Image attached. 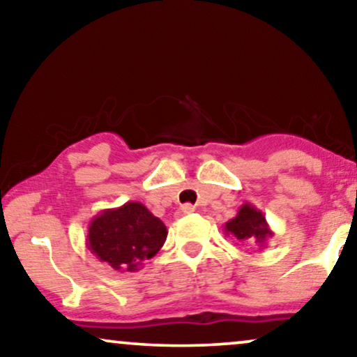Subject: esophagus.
I'll list each match as a JSON object with an SVG mask.
<instances>
[{
    "label": "esophagus",
    "mask_w": 357,
    "mask_h": 357,
    "mask_svg": "<svg viewBox=\"0 0 357 357\" xmlns=\"http://www.w3.org/2000/svg\"><path fill=\"white\" fill-rule=\"evenodd\" d=\"M193 211H195V206H192V204H183V206L178 209V214L180 216H185V214H190Z\"/></svg>",
    "instance_id": "34e87169"
}]
</instances>
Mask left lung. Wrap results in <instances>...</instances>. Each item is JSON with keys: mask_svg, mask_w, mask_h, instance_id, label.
Returning a JSON list of instances; mask_svg holds the SVG:
<instances>
[{"mask_svg": "<svg viewBox=\"0 0 357 357\" xmlns=\"http://www.w3.org/2000/svg\"><path fill=\"white\" fill-rule=\"evenodd\" d=\"M224 234L226 236H234L238 242L257 243L261 248L265 247L266 238L273 237L265 214L250 203L242 204L238 208L237 216L227 221L226 226H224Z\"/></svg>", "mask_w": 357, "mask_h": 357, "instance_id": "left-lung-1", "label": "left lung"}]
</instances>
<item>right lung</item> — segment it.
Instances as JSON below:
<instances>
[{"mask_svg": "<svg viewBox=\"0 0 357 357\" xmlns=\"http://www.w3.org/2000/svg\"><path fill=\"white\" fill-rule=\"evenodd\" d=\"M167 229L143 203L104 209L87 229L86 245L115 271H138L164 245Z\"/></svg>", "mask_w": 357, "mask_h": 357, "instance_id": "right-lung-1", "label": "right lung"}]
</instances>
